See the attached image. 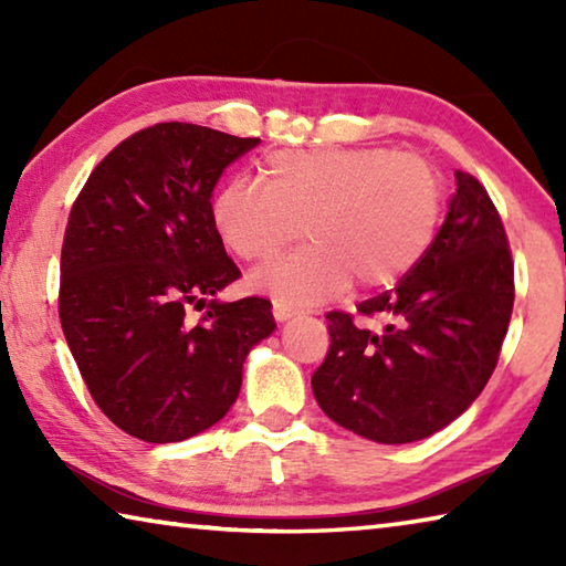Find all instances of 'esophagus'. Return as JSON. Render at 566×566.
<instances>
[{"label": "esophagus", "instance_id": "esophagus-1", "mask_svg": "<svg viewBox=\"0 0 566 566\" xmlns=\"http://www.w3.org/2000/svg\"><path fill=\"white\" fill-rule=\"evenodd\" d=\"M272 314H274V319H276V322H286V319H292V317H294L296 310H294V306H290V304L274 302V304H272Z\"/></svg>", "mask_w": 566, "mask_h": 566}]
</instances>
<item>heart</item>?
<instances>
[{
    "instance_id": "b5f03b06",
    "label": "heart",
    "mask_w": 566,
    "mask_h": 566,
    "mask_svg": "<svg viewBox=\"0 0 566 566\" xmlns=\"http://www.w3.org/2000/svg\"><path fill=\"white\" fill-rule=\"evenodd\" d=\"M260 175L264 187L224 181L212 219L244 262L272 260L302 224L310 244L249 280L280 302H322L352 280L359 286L395 282L434 237L442 181L417 155L381 147L274 151Z\"/></svg>"
}]
</instances>
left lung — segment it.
Returning <instances> with one entry per match:
<instances>
[{
  "label": "left lung",
  "mask_w": 566,
  "mask_h": 566,
  "mask_svg": "<svg viewBox=\"0 0 566 566\" xmlns=\"http://www.w3.org/2000/svg\"><path fill=\"white\" fill-rule=\"evenodd\" d=\"M434 242L395 290L329 312V352L312 375L324 415L379 444L432 437L482 395L514 306L504 224L479 181L457 171Z\"/></svg>",
  "instance_id": "8db88e82"
}]
</instances>
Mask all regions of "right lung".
Masks as SVG:
<instances>
[{"label": "right lung", "mask_w": 566, "mask_h": 566, "mask_svg": "<svg viewBox=\"0 0 566 566\" xmlns=\"http://www.w3.org/2000/svg\"><path fill=\"white\" fill-rule=\"evenodd\" d=\"M256 145L161 122L114 147L72 205L62 332L97 407L145 442L217 424L237 401L249 349L276 327L270 300H214L239 270L214 227L212 191Z\"/></svg>", "instance_id": "1"}]
</instances>
